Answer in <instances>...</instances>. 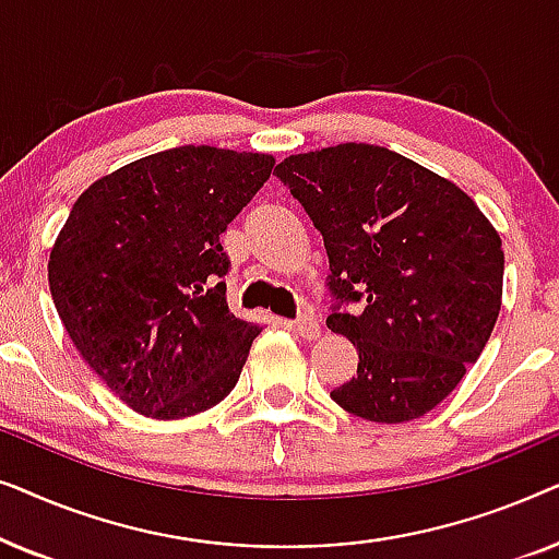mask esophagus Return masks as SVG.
I'll use <instances>...</instances> for the list:
<instances>
[{"mask_svg":"<svg viewBox=\"0 0 559 559\" xmlns=\"http://www.w3.org/2000/svg\"><path fill=\"white\" fill-rule=\"evenodd\" d=\"M295 331L305 341H318L320 333H323V331H320L318 320H316V316H312V312H302V316L295 320Z\"/></svg>","mask_w":559,"mask_h":559,"instance_id":"34e87169","label":"esophagus"}]
</instances>
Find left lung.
Returning a JSON list of instances; mask_svg holds the SVG:
<instances>
[{
  "label": "left lung",
  "instance_id": "1",
  "mask_svg": "<svg viewBox=\"0 0 559 559\" xmlns=\"http://www.w3.org/2000/svg\"><path fill=\"white\" fill-rule=\"evenodd\" d=\"M274 173L323 234L335 300L364 305L325 320L358 350L333 402L381 425L427 415L491 338L499 231L455 182L377 144L289 155Z\"/></svg>",
  "mask_w": 559,
  "mask_h": 559
}]
</instances>
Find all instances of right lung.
<instances>
[{
    "mask_svg": "<svg viewBox=\"0 0 559 559\" xmlns=\"http://www.w3.org/2000/svg\"><path fill=\"white\" fill-rule=\"evenodd\" d=\"M274 157L186 144L98 178L50 249L48 282L73 346L152 419L216 407L262 328L226 305L218 236L270 180Z\"/></svg>",
    "mask_w": 559,
    "mask_h": 559,
    "instance_id": "1",
    "label": "right lung"
}]
</instances>
